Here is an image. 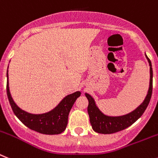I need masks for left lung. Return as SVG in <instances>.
<instances>
[{
    "instance_id": "left-lung-1",
    "label": "left lung",
    "mask_w": 158,
    "mask_h": 158,
    "mask_svg": "<svg viewBox=\"0 0 158 158\" xmlns=\"http://www.w3.org/2000/svg\"><path fill=\"white\" fill-rule=\"evenodd\" d=\"M146 58L149 61V66H150L149 89L144 102L131 113L122 116H117V117H111V116H105L96 107L93 98L87 93L85 94L86 97L87 98L88 102H89L88 107H87V112L89 115L91 126L95 132H98V133H104V134L115 133L119 131L124 130L132 125L134 122H136L140 116H142L149 105L151 96H152V92H153V69H152L150 59L147 57V55Z\"/></svg>"
}]
</instances>
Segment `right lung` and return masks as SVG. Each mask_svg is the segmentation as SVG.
I'll use <instances>...</instances> for the list:
<instances>
[{"mask_svg": "<svg viewBox=\"0 0 158 158\" xmlns=\"http://www.w3.org/2000/svg\"><path fill=\"white\" fill-rule=\"evenodd\" d=\"M8 77V71H7ZM8 99L11 108L16 116L23 123L26 127L40 132L42 134L54 135L60 134L66 129L68 121L69 112L72 108L76 99L80 96L81 92L76 91L75 93L69 95L60 102V104L52 111L47 113L34 115L25 112L17 106L13 100L9 92V82L6 86Z\"/></svg>", "mask_w": 158, "mask_h": 158, "instance_id": "obj_1", "label": "right lung"}]
</instances>
